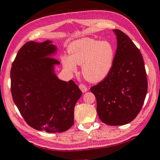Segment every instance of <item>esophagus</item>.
I'll return each instance as SVG.
<instances>
[{"instance_id": "34e87169", "label": "esophagus", "mask_w": 160, "mask_h": 160, "mask_svg": "<svg viewBox=\"0 0 160 160\" xmlns=\"http://www.w3.org/2000/svg\"><path fill=\"white\" fill-rule=\"evenodd\" d=\"M79 88L80 89V90L82 91L83 93L86 92V91L88 90L87 86L84 85V84H79Z\"/></svg>"}]
</instances>
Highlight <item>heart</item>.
Here are the masks:
<instances>
[{"instance_id": "heart-1", "label": "heart", "mask_w": 160, "mask_h": 160, "mask_svg": "<svg viewBox=\"0 0 160 160\" xmlns=\"http://www.w3.org/2000/svg\"><path fill=\"white\" fill-rule=\"evenodd\" d=\"M69 56H63L62 62L69 72H75L76 64L82 65L84 77L90 82H100L106 78L113 66L115 49L107 41L89 38L76 40L68 47Z\"/></svg>"}]
</instances>
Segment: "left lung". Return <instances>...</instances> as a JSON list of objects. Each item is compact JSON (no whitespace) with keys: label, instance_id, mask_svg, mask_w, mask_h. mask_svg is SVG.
Listing matches in <instances>:
<instances>
[{"label":"left lung","instance_id":"8db88e82","mask_svg":"<svg viewBox=\"0 0 160 160\" xmlns=\"http://www.w3.org/2000/svg\"><path fill=\"white\" fill-rule=\"evenodd\" d=\"M113 32L118 40L113 66L108 76L90 91L96 96L100 120L119 126L129 123L140 113L148 82L140 51L124 32Z\"/></svg>","mask_w":160,"mask_h":160}]
</instances>
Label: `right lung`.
<instances>
[{"label": "right lung", "mask_w": 160, "mask_h": 160, "mask_svg": "<svg viewBox=\"0 0 160 160\" xmlns=\"http://www.w3.org/2000/svg\"><path fill=\"white\" fill-rule=\"evenodd\" d=\"M56 51L49 40L26 42L19 49L10 71L13 100L30 127L60 132L73 124L74 107L82 96L72 80H59L53 73L60 62L49 57Z\"/></svg>", "instance_id": "add662e5"}]
</instances>
